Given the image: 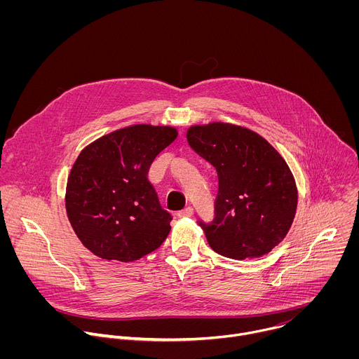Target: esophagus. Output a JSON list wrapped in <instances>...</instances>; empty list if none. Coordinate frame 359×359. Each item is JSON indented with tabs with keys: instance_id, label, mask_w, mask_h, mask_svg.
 Returning <instances> with one entry per match:
<instances>
[{
	"instance_id": "1",
	"label": "esophagus",
	"mask_w": 359,
	"mask_h": 359,
	"mask_svg": "<svg viewBox=\"0 0 359 359\" xmlns=\"http://www.w3.org/2000/svg\"><path fill=\"white\" fill-rule=\"evenodd\" d=\"M177 216H179V217H191V216H193V208L189 206V208L183 209L182 212L177 213Z\"/></svg>"
}]
</instances>
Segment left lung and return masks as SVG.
I'll use <instances>...</instances> for the list:
<instances>
[{"instance_id":"obj_1","label":"left lung","mask_w":359,"mask_h":359,"mask_svg":"<svg viewBox=\"0 0 359 359\" xmlns=\"http://www.w3.org/2000/svg\"><path fill=\"white\" fill-rule=\"evenodd\" d=\"M186 137L219 176L216 217L200 222L209 245L234 260L269 254L290 231L298 204L284 158L262 135L234 123L191 125Z\"/></svg>"}]
</instances>
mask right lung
Instances as JSON below:
<instances>
[{"mask_svg":"<svg viewBox=\"0 0 359 359\" xmlns=\"http://www.w3.org/2000/svg\"><path fill=\"white\" fill-rule=\"evenodd\" d=\"M177 135L173 126L136 123L79 151L68 175L65 208L75 234L99 259L136 262L166 240L172 216L161 208L147 172Z\"/></svg>","mask_w":359,"mask_h":359,"instance_id":"1","label":"right lung"}]
</instances>
